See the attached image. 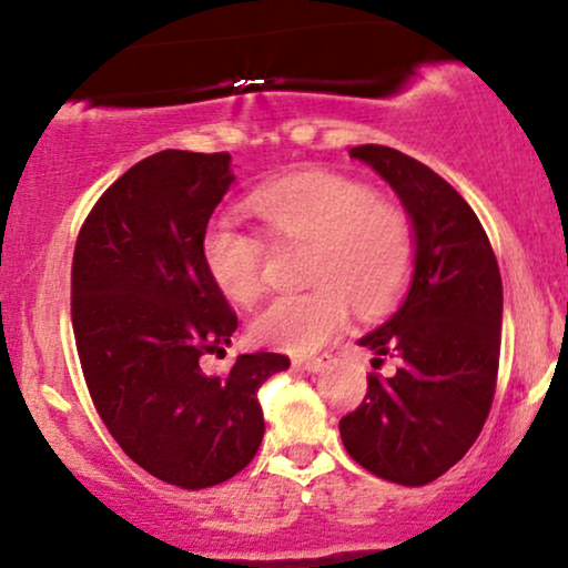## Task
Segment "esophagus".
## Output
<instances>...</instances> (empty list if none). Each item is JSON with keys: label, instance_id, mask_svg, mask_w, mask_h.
Here are the masks:
<instances>
[{"label": "esophagus", "instance_id": "1", "mask_svg": "<svg viewBox=\"0 0 568 568\" xmlns=\"http://www.w3.org/2000/svg\"><path fill=\"white\" fill-rule=\"evenodd\" d=\"M328 363H331V355H321V357H312V361H304V357H298V361H293V366L302 368V371H310V374H321V371H325Z\"/></svg>", "mask_w": 568, "mask_h": 568}]
</instances>
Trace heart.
Masks as SVG:
<instances>
[{
  "label": "heart",
  "instance_id": "1",
  "mask_svg": "<svg viewBox=\"0 0 568 568\" xmlns=\"http://www.w3.org/2000/svg\"><path fill=\"white\" fill-rule=\"evenodd\" d=\"M245 207L275 245H306L304 283L315 285L272 298L253 317L251 336L264 347L312 355L342 334L347 302L361 315H376L406 285L414 264L410 221L361 181L328 171L293 173L256 189ZM202 264L234 304L262 293L266 247L230 219L202 234Z\"/></svg>",
  "mask_w": 568,
  "mask_h": 568
}]
</instances>
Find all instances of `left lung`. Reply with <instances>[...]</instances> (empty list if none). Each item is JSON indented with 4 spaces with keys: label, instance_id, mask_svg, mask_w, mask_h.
I'll use <instances>...</instances> for the list:
<instances>
[{
    "label": "left lung",
    "instance_id": "obj_1",
    "mask_svg": "<svg viewBox=\"0 0 568 568\" xmlns=\"http://www.w3.org/2000/svg\"><path fill=\"white\" fill-rule=\"evenodd\" d=\"M400 200L414 230L406 296L379 328L357 338L397 361L368 376L363 406L338 422L357 465L400 486H425L462 459L494 400L501 334V277L473 207L452 184L397 149H349Z\"/></svg>",
    "mask_w": 568,
    "mask_h": 568
}]
</instances>
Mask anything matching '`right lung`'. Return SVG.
Instances as JSON below:
<instances>
[{"instance_id": "add662e5", "label": "right lung", "mask_w": 568, "mask_h": 568, "mask_svg": "<svg viewBox=\"0 0 568 568\" xmlns=\"http://www.w3.org/2000/svg\"><path fill=\"white\" fill-rule=\"evenodd\" d=\"M234 184L232 158L165 149L95 202L71 266V323L103 425L135 465L165 484L230 480L264 438L258 387L291 366L277 352L226 355L237 315L202 264V234Z\"/></svg>"}]
</instances>
